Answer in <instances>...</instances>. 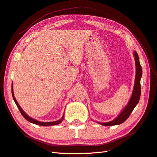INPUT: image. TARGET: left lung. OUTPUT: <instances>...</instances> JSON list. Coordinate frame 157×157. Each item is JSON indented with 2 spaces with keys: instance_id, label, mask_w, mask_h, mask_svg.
I'll return each instance as SVG.
<instances>
[{
  "instance_id": "1",
  "label": "left lung",
  "mask_w": 157,
  "mask_h": 157,
  "mask_svg": "<svg viewBox=\"0 0 157 157\" xmlns=\"http://www.w3.org/2000/svg\"><path fill=\"white\" fill-rule=\"evenodd\" d=\"M135 59V65H136V77H135V82H134V86L133 89V92L130 98L129 101L125 108L123 109V111L119 113V115L117 117L109 122L101 123L96 121V123L99 124L105 125V126H111V125H116L121 124L122 123L124 122L125 120L129 117V116L131 114L133 110L134 109L136 106L138 105L139 102L141 94V86H140V79L142 75V69L139 61V56L138 53L136 51L133 52Z\"/></svg>"
}]
</instances>
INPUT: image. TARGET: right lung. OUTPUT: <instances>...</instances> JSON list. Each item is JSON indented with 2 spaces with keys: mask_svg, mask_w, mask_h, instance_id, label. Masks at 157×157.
<instances>
[{
  "mask_svg": "<svg viewBox=\"0 0 157 157\" xmlns=\"http://www.w3.org/2000/svg\"><path fill=\"white\" fill-rule=\"evenodd\" d=\"M11 92H12V96H13V98L14 100V101L15 102V104L17 106L20 113H21V115H23V117H24L27 121H28L29 122L34 123V124L36 125H42V126H50V125H58L59 123H61L63 119H64V115H63V117H61V119H60L59 120H57V121H52V122H42V121H39L38 120H36L35 119H33L32 117H30L29 115H28L26 113L24 112V111L21 109V106L18 104L17 101H16L15 97L14 96V93H13V83H12V85H11Z\"/></svg>",
  "mask_w": 157,
  "mask_h": 157,
  "instance_id": "obj_1",
  "label": "right lung"
}]
</instances>
